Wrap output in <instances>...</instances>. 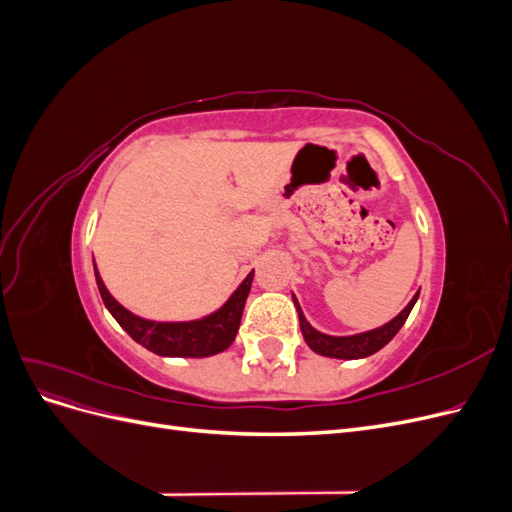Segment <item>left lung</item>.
Returning a JSON list of instances; mask_svg holds the SVG:
<instances>
[{
	"label": "left lung",
	"instance_id": "obj_1",
	"mask_svg": "<svg viewBox=\"0 0 512 512\" xmlns=\"http://www.w3.org/2000/svg\"><path fill=\"white\" fill-rule=\"evenodd\" d=\"M418 292H421V290H418ZM418 292L414 294L410 303L404 309H401V312L393 320L382 324V327H378V329H371V331H365V333H354V335H327V333L314 329L312 324L307 322V318L303 316V309L297 303V299H294V294H292V301H294V307H297V312H299L301 333H303V339H305V344L309 348H312L316 354L329 356V359L354 361V359H365V356L378 352L380 348H384L386 344L391 342V339L397 335V331L404 327V322L408 320L414 303L418 301Z\"/></svg>",
	"mask_w": 512,
	"mask_h": 512
}]
</instances>
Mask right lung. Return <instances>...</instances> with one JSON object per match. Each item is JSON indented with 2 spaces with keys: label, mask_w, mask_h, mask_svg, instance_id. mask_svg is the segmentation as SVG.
<instances>
[{
  "label": "right lung",
  "mask_w": 512,
  "mask_h": 512,
  "mask_svg": "<svg viewBox=\"0 0 512 512\" xmlns=\"http://www.w3.org/2000/svg\"><path fill=\"white\" fill-rule=\"evenodd\" d=\"M94 271L100 297L106 309L136 344H141L143 348L160 356H190V359H205V356L224 352L232 342H235L243 307L254 280V271H250L245 280L237 286V290L230 294L228 301L209 316L181 322H162L147 320L128 312V309L119 301H115L113 294L106 290L96 265Z\"/></svg>",
  "instance_id": "right-lung-1"
}]
</instances>
